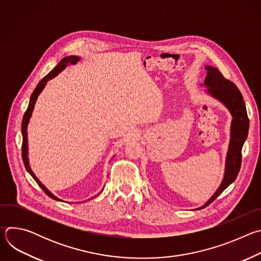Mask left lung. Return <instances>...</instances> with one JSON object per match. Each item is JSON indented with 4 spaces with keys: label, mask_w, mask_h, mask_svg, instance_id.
<instances>
[{
    "label": "left lung",
    "mask_w": 261,
    "mask_h": 261,
    "mask_svg": "<svg viewBox=\"0 0 261 261\" xmlns=\"http://www.w3.org/2000/svg\"><path fill=\"white\" fill-rule=\"evenodd\" d=\"M206 77L204 86L207 87V92L224 104L232 115L231 137L226 158V168L224 178L216 193L201 207L203 208L211 204L228 186L233 182L239 174L242 165V148L248 136L249 118L247 115L246 104L238 87L229 80H226L222 73L215 67L206 66Z\"/></svg>",
    "instance_id": "left-lung-1"
}]
</instances>
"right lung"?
Instances as JSON below:
<instances>
[{"label": "right lung", "mask_w": 261, "mask_h": 261, "mask_svg": "<svg viewBox=\"0 0 261 261\" xmlns=\"http://www.w3.org/2000/svg\"><path fill=\"white\" fill-rule=\"evenodd\" d=\"M79 61H80V58H79V57H75V56H70V57L64 58V59L58 64V66H57L56 68H54V69L47 74V75H45V76L39 82V84L37 85L36 89L34 90L33 94H32V96H31V98H30L29 106H28V108H27V110H25V113H24L23 118H22V122H21V133H22L21 156H22V161H23V164H24V166H25V169H27V170L29 171V173L34 177V179L36 180V182L40 186V188L45 192V194H46L47 196H49L50 198L55 199V200H60V199L57 198L56 196H54V195L44 187V186L39 181V179L36 177V175L34 174V172L32 171V169H31V167H30V165H29L28 156H27V155H28V138H27L28 135H27V127H28V124H29V120H30V118H31V116H32V111H33L34 106H35V102H36L37 98H38L39 94L41 93V91L44 89L46 83H47L49 80L54 79L56 75H58V74H59L62 70H64V69L66 68L67 65L76 64ZM60 201H62V200H60Z\"/></svg>", "instance_id": "right-lung-1"}]
</instances>
